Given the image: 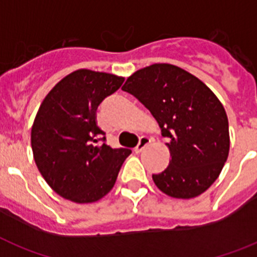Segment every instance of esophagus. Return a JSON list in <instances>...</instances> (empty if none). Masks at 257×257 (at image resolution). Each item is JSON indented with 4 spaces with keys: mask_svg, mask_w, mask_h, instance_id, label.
<instances>
[{
    "mask_svg": "<svg viewBox=\"0 0 257 257\" xmlns=\"http://www.w3.org/2000/svg\"><path fill=\"white\" fill-rule=\"evenodd\" d=\"M150 142H152V140L149 139V137H145V136H144V137H141V139H140V141H139V145L135 148V152L136 153H141L142 150H144V149H145L146 146L149 145V144H150Z\"/></svg>",
    "mask_w": 257,
    "mask_h": 257,
    "instance_id": "34e87169",
    "label": "esophagus"
}]
</instances>
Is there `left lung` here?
Returning a JSON list of instances; mask_svg holds the SVG:
<instances>
[{
    "label": "left lung",
    "mask_w": 257,
    "mask_h": 257,
    "mask_svg": "<svg viewBox=\"0 0 257 257\" xmlns=\"http://www.w3.org/2000/svg\"><path fill=\"white\" fill-rule=\"evenodd\" d=\"M122 90L152 112L170 141L171 161L153 175L155 185L175 198L205 192L221 174L230 149L227 115L212 90L170 64L137 70Z\"/></svg>",
    "instance_id": "obj_1"
}]
</instances>
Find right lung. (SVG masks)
<instances>
[{
    "mask_svg": "<svg viewBox=\"0 0 257 257\" xmlns=\"http://www.w3.org/2000/svg\"><path fill=\"white\" fill-rule=\"evenodd\" d=\"M124 78L79 69L45 96L31 129L39 171L56 193L70 201H98L113 188L132 150L112 149L96 125V109Z\"/></svg>",
    "mask_w": 257,
    "mask_h": 257,
    "instance_id": "right-lung-1",
    "label": "right lung"
}]
</instances>
